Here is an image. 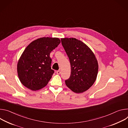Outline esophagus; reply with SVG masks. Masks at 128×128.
<instances>
[{
	"label": "esophagus",
	"mask_w": 128,
	"mask_h": 128,
	"mask_svg": "<svg viewBox=\"0 0 128 128\" xmlns=\"http://www.w3.org/2000/svg\"><path fill=\"white\" fill-rule=\"evenodd\" d=\"M56 73L58 74H60L61 73V72H60V70H57L56 71Z\"/></svg>",
	"instance_id": "1"
}]
</instances>
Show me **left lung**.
<instances>
[{"label":"left lung","instance_id":"8db88e82","mask_svg":"<svg viewBox=\"0 0 128 128\" xmlns=\"http://www.w3.org/2000/svg\"><path fill=\"white\" fill-rule=\"evenodd\" d=\"M70 60L71 73L65 80L66 86L76 93L88 90L95 82L98 64L94 53L82 41L75 38H61Z\"/></svg>","mask_w":128,"mask_h":128}]
</instances>
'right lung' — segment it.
I'll return each instance as SVG.
<instances>
[{
  "instance_id": "1",
  "label": "right lung",
  "mask_w": 128,
  "mask_h": 128,
  "mask_svg": "<svg viewBox=\"0 0 128 128\" xmlns=\"http://www.w3.org/2000/svg\"><path fill=\"white\" fill-rule=\"evenodd\" d=\"M60 40L56 38H41L28 45L17 64L20 81L32 90L44 88L54 73L51 69V52L58 46Z\"/></svg>"
}]
</instances>
